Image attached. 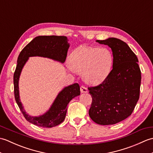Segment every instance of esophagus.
Wrapping results in <instances>:
<instances>
[{
  "instance_id": "obj_1",
  "label": "esophagus",
  "mask_w": 153,
  "mask_h": 153,
  "mask_svg": "<svg viewBox=\"0 0 153 153\" xmlns=\"http://www.w3.org/2000/svg\"><path fill=\"white\" fill-rule=\"evenodd\" d=\"M80 91H81V93H87V91H88V89H87V88L85 87L81 86L80 87Z\"/></svg>"
}]
</instances>
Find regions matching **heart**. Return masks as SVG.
Here are the masks:
<instances>
[{"label": "heart", "mask_w": 153, "mask_h": 153, "mask_svg": "<svg viewBox=\"0 0 153 153\" xmlns=\"http://www.w3.org/2000/svg\"><path fill=\"white\" fill-rule=\"evenodd\" d=\"M68 60L71 70L83 74V80L87 83L97 85L102 82L108 75L113 56L105 47H83L73 51Z\"/></svg>", "instance_id": "obj_1"}]
</instances>
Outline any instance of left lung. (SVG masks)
<instances>
[{
  "mask_svg": "<svg viewBox=\"0 0 153 153\" xmlns=\"http://www.w3.org/2000/svg\"><path fill=\"white\" fill-rule=\"evenodd\" d=\"M113 54L112 70L102 83L89 87L92 102L89 115L100 125H112L131 114L139 99L141 75L138 59L125 42L116 38L97 40Z\"/></svg>",
  "mask_w": 153,
  "mask_h": 153,
  "instance_id": "left-lung-1",
  "label": "left lung"
}]
</instances>
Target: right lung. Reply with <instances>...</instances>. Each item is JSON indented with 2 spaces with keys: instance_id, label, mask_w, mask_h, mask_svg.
<instances>
[{
  "instance_id": "obj_1",
  "label": "right lung",
  "mask_w": 153,
  "mask_h": 153,
  "mask_svg": "<svg viewBox=\"0 0 153 153\" xmlns=\"http://www.w3.org/2000/svg\"><path fill=\"white\" fill-rule=\"evenodd\" d=\"M69 47L68 39L65 36H38L23 48L19 54L14 74V97L24 118L34 125L43 128H53L59 125L66 118L68 103L75 97L80 95V87L78 83L66 87L58 93L46 113L39 116H31L25 112L19 99L18 82L22 68L31 56L46 57L64 63Z\"/></svg>"
}]
</instances>
